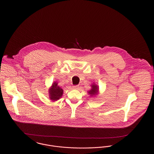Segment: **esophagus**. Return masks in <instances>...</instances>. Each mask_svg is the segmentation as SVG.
Segmentation results:
<instances>
[{"label": "esophagus", "instance_id": "1", "mask_svg": "<svg viewBox=\"0 0 154 154\" xmlns=\"http://www.w3.org/2000/svg\"><path fill=\"white\" fill-rule=\"evenodd\" d=\"M73 88L74 89H78L79 88V85H74L73 87Z\"/></svg>", "mask_w": 154, "mask_h": 154}]
</instances>
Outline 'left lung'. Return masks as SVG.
I'll list each match as a JSON object with an SVG mask.
<instances>
[{
	"label": "left lung",
	"mask_w": 154,
	"mask_h": 154,
	"mask_svg": "<svg viewBox=\"0 0 154 154\" xmlns=\"http://www.w3.org/2000/svg\"><path fill=\"white\" fill-rule=\"evenodd\" d=\"M91 89L88 91V95H90V96H96L99 94V87L96 85L95 83H93L91 85Z\"/></svg>",
	"instance_id": "obj_1"
}]
</instances>
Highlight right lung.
<instances>
[{"label":"right lung","mask_w":154,"mask_h":154,"mask_svg":"<svg viewBox=\"0 0 154 154\" xmlns=\"http://www.w3.org/2000/svg\"><path fill=\"white\" fill-rule=\"evenodd\" d=\"M57 81H54L48 89L50 99L52 102L58 100L63 95V90L59 87Z\"/></svg>","instance_id":"right-lung-1"}]
</instances>
